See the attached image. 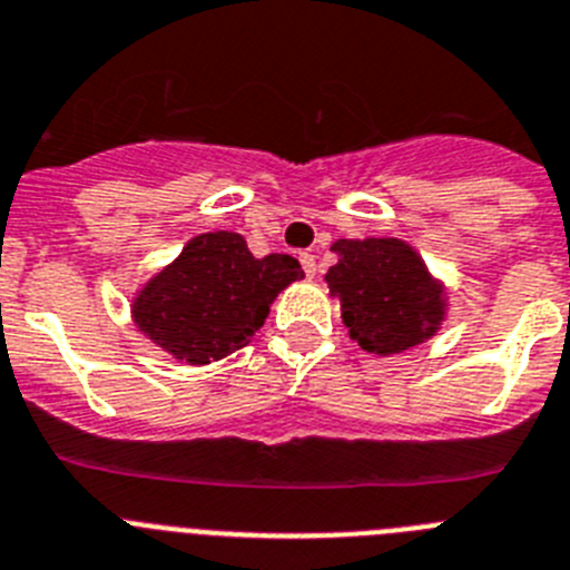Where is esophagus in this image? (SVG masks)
Returning <instances> with one entry per match:
<instances>
[{
	"mask_svg": "<svg viewBox=\"0 0 570 570\" xmlns=\"http://www.w3.org/2000/svg\"><path fill=\"white\" fill-rule=\"evenodd\" d=\"M301 266H304V273L312 278V275H315V269H317L315 255H312V253H301Z\"/></svg>",
	"mask_w": 570,
	"mask_h": 570,
	"instance_id": "obj_1",
	"label": "esophagus"
}]
</instances>
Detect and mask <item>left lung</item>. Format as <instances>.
<instances>
[{
    "mask_svg": "<svg viewBox=\"0 0 570 570\" xmlns=\"http://www.w3.org/2000/svg\"><path fill=\"white\" fill-rule=\"evenodd\" d=\"M323 281L341 304L348 337L392 357L432 341L449 317V289L403 238H337Z\"/></svg>",
    "mask_w": 570,
    "mask_h": 570,
    "instance_id": "left-lung-1",
    "label": "left lung"
}]
</instances>
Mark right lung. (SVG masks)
Returning a JSON list of instances; mask_svg holds the SVG:
<instances>
[{
	"instance_id": "add662e5",
	"label": "right lung",
	"mask_w": 570,
	"mask_h": 570,
	"mask_svg": "<svg viewBox=\"0 0 570 570\" xmlns=\"http://www.w3.org/2000/svg\"><path fill=\"white\" fill-rule=\"evenodd\" d=\"M304 278L292 255L255 258L244 235L215 229L189 238L178 258L132 292L136 330L187 366H207L244 348L275 297Z\"/></svg>"
}]
</instances>
